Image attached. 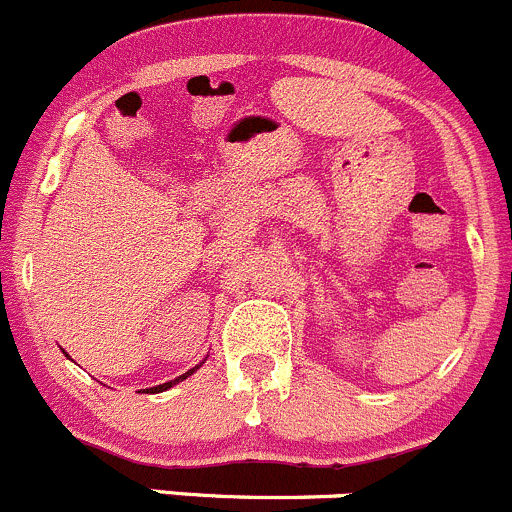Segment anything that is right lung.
Returning a JSON list of instances; mask_svg holds the SVG:
<instances>
[{
    "mask_svg": "<svg viewBox=\"0 0 512 512\" xmlns=\"http://www.w3.org/2000/svg\"><path fill=\"white\" fill-rule=\"evenodd\" d=\"M195 370H197V367H192V370H187V372H185V375H180V377H177V380H172V382H165V385H157V388H150V390H152V393H162V390L172 388V385H177V382L187 380V377H190V375H192V372H195Z\"/></svg>",
    "mask_w": 512,
    "mask_h": 512,
    "instance_id": "1",
    "label": "right lung"
}]
</instances>
